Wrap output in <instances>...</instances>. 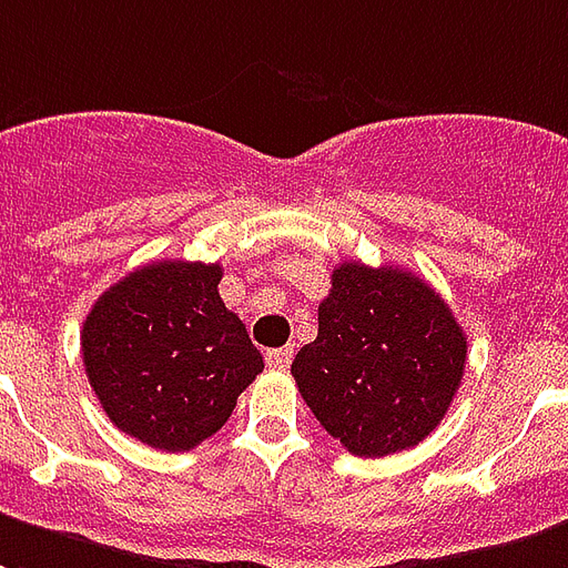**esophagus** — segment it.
I'll use <instances>...</instances> for the list:
<instances>
[{"label": "esophagus", "instance_id": "34e87169", "mask_svg": "<svg viewBox=\"0 0 568 568\" xmlns=\"http://www.w3.org/2000/svg\"><path fill=\"white\" fill-rule=\"evenodd\" d=\"M292 358H295V348H292V346L271 348V352H267V367L285 369L288 364H292Z\"/></svg>", "mask_w": 568, "mask_h": 568}]
</instances>
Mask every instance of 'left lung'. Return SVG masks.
Wrapping results in <instances>:
<instances>
[{
  "label": "left lung",
  "instance_id": "8db88e82",
  "mask_svg": "<svg viewBox=\"0 0 568 568\" xmlns=\"http://www.w3.org/2000/svg\"><path fill=\"white\" fill-rule=\"evenodd\" d=\"M466 334L415 273L339 264L318 304V337L292 361L304 403L358 457H385L430 436L455 400Z\"/></svg>",
  "mask_w": 568,
  "mask_h": 568
}]
</instances>
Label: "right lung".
<instances>
[{"label":"right lung","mask_w":568,"mask_h":568,"mask_svg":"<svg viewBox=\"0 0 568 568\" xmlns=\"http://www.w3.org/2000/svg\"><path fill=\"white\" fill-rule=\"evenodd\" d=\"M220 280V264L153 262L92 304L83 367L108 418L138 443L195 448L264 369L246 325L222 304Z\"/></svg>","instance_id":"add662e5"}]
</instances>
